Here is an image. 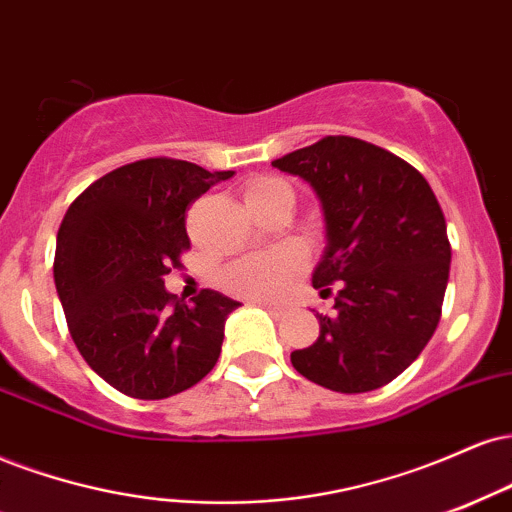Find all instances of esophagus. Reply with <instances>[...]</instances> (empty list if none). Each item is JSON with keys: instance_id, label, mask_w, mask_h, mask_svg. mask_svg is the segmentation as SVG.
I'll list each match as a JSON object with an SVG mask.
<instances>
[{"instance_id": "esophagus-1", "label": "esophagus", "mask_w": 512, "mask_h": 512, "mask_svg": "<svg viewBox=\"0 0 512 512\" xmlns=\"http://www.w3.org/2000/svg\"><path fill=\"white\" fill-rule=\"evenodd\" d=\"M260 307L262 310H267L269 315H272L274 319H279V317H283L288 312V307L286 305H274V303H260Z\"/></svg>"}]
</instances>
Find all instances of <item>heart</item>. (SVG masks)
<instances>
[{
	"label": "heart",
	"instance_id": "obj_1",
	"mask_svg": "<svg viewBox=\"0 0 512 512\" xmlns=\"http://www.w3.org/2000/svg\"><path fill=\"white\" fill-rule=\"evenodd\" d=\"M281 190H288L281 178H255L245 186V202L267 200ZM305 272V252L300 245L283 243L272 250L255 252V255L243 257V260L229 264L221 272V286L233 295L248 300H279L293 288L298 276Z\"/></svg>",
	"mask_w": 512,
	"mask_h": 512
}]
</instances>
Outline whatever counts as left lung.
<instances>
[{
  "label": "left lung",
  "instance_id": "left-lung-1",
  "mask_svg": "<svg viewBox=\"0 0 512 512\" xmlns=\"http://www.w3.org/2000/svg\"><path fill=\"white\" fill-rule=\"evenodd\" d=\"M315 188L326 250L312 274L334 310L319 315L312 346L293 350L305 379L338 393L381 389L434 336L451 269L446 219L415 166L350 135L274 159Z\"/></svg>",
  "mask_w": 512,
  "mask_h": 512
}]
</instances>
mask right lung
<instances>
[{
  "label": "right lung",
  "mask_w": 512,
  "mask_h": 512,
  "mask_svg": "<svg viewBox=\"0 0 512 512\" xmlns=\"http://www.w3.org/2000/svg\"><path fill=\"white\" fill-rule=\"evenodd\" d=\"M231 176L150 157L109 171L71 202L54 283L78 353L116 391L169 398L217 365L224 322L240 303L209 288L186 303L164 276L190 248V205Z\"/></svg>",
  "instance_id": "obj_1"
}]
</instances>
